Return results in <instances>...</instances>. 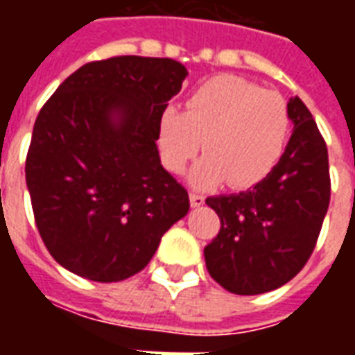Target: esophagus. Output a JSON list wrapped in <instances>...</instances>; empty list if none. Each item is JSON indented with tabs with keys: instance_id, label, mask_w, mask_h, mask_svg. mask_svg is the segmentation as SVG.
<instances>
[{
	"instance_id": "34e87169",
	"label": "esophagus",
	"mask_w": 355,
	"mask_h": 355,
	"mask_svg": "<svg viewBox=\"0 0 355 355\" xmlns=\"http://www.w3.org/2000/svg\"><path fill=\"white\" fill-rule=\"evenodd\" d=\"M190 203H192V207H201V205L205 203V198H203L201 193L192 192L190 193Z\"/></svg>"
}]
</instances>
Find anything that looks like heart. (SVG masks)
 <instances>
[{"mask_svg": "<svg viewBox=\"0 0 355 355\" xmlns=\"http://www.w3.org/2000/svg\"><path fill=\"white\" fill-rule=\"evenodd\" d=\"M188 110L169 104L157 125L163 165L182 173L205 150L190 173V184L211 188L224 178L234 188L261 182L283 157L291 132L287 104L272 91L234 76L201 83L186 102Z\"/></svg>", "mask_w": 355, "mask_h": 355, "instance_id": "b5f03b06", "label": "heart"}]
</instances>
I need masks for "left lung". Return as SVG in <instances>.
<instances>
[{
	"label": "left lung",
	"mask_w": 355,
	"mask_h": 355,
	"mask_svg": "<svg viewBox=\"0 0 355 355\" xmlns=\"http://www.w3.org/2000/svg\"><path fill=\"white\" fill-rule=\"evenodd\" d=\"M293 135L275 169L245 192L207 198L220 232L205 247L211 277L236 295L291 282L310 259L331 198L325 140L298 96L287 104Z\"/></svg>",
	"instance_id": "obj_1"
}]
</instances>
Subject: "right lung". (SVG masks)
<instances>
[{
	"mask_svg": "<svg viewBox=\"0 0 355 355\" xmlns=\"http://www.w3.org/2000/svg\"><path fill=\"white\" fill-rule=\"evenodd\" d=\"M188 76L173 58L114 57L66 78L35 119L26 184L51 257L112 283L139 274L190 209L155 146Z\"/></svg>",
	"mask_w": 355,
	"mask_h": 355,
	"instance_id": "right-lung-1",
	"label": "right lung"
}]
</instances>
